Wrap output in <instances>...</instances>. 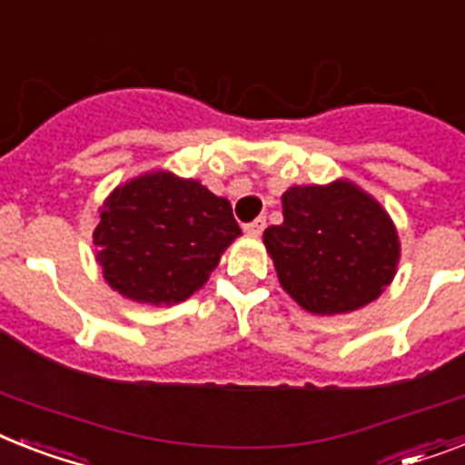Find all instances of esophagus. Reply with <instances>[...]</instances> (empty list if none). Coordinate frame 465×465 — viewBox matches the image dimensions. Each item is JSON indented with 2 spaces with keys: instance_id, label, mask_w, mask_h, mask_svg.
Returning <instances> with one entry per match:
<instances>
[{
  "instance_id": "obj_1",
  "label": "esophagus",
  "mask_w": 465,
  "mask_h": 465,
  "mask_svg": "<svg viewBox=\"0 0 465 465\" xmlns=\"http://www.w3.org/2000/svg\"><path fill=\"white\" fill-rule=\"evenodd\" d=\"M265 226H267V222L262 220V217H258V220L248 222V224L243 226V232L248 233V236H260V233L265 232Z\"/></svg>"
}]
</instances>
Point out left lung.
<instances>
[{
    "label": "left lung",
    "mask_w": 465,
    "mask_h": 465,
    "mask_svg": "<svg viewBox=\"0 0 465 465\" xmlns=\"http://www.w3.org/2000/svg\"><path fill=\"white\" fill-rule=\"evenodd\" d=\"M284 222L262 233L279 284L303 311L339 315L372 303L401 258L394 222L363 188L339 179L292 186Z\"/></svg>",
    "instance_id": "obj_1"
}]
</instances>
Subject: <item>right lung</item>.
I'll return each mask as SVG.
<instances>
[{
	"mask_svg": "<svg viewBox=\"0 0 465 465\" xmlns=\"http://www.w3.org/2000/svg\"><path fill=\"white\" fill-rule=\"evenodd\" d=\"M239 236L229 200L200 181L150 172L104 200L93 243L114 292L135 303L173 305L205 284Z\"/></svg>",
	"mask_w": 465,
	"mask_h": 465,
	"instance_id": "add662e5",
	"label": "right lung"
}]
</instances>
